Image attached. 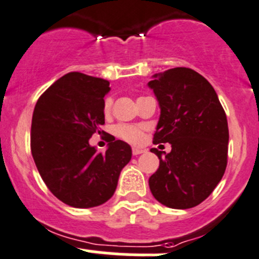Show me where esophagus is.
Listing matches in <instances>:
<instances>
[{"label": "esophagus", "mask_w": 259, "mask_h": 259, "mask_svg": "<svg viewBox=\"0 0 259 259\" xmlns=\"http://www.w3.org/2000/svg\"><path fill=\"white\" fill-rule=\"evenodd\" d=\"M143 152H145V150H143V148H140V147H133L132 148V153L135 156L141 155V153H143Z\"/></svg>", "instance_id": "obj_1"}]
</instances>
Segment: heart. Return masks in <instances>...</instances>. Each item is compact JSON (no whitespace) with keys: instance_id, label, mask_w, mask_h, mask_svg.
<instances>
[{"instance_id":"1","label":"heart","mask_w":259,"mask_h":259,"mask_svg":"<svg viewBox=\"0 0 259 259\" xmlns=\"http://www.w3.org/2000/svg\"><path fill=\"white\" fill-rule=\"evenodd\" d=\"M112 98H106L103 103V112L104 114H109L112 108ZM146 126L143 124H126L119 123L113 127V133L118 138L123 140L124 142H128L131 145H140L145 140Z\"/></svg>"}]
</instances>
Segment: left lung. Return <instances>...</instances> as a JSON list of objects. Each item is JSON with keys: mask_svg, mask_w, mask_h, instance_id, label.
Instances as JSON below:
<instances>
[{"mask_svg": "<svg viewBox=\"0 0 259 259\" xmlns=\"http://www.w3.org/2000/svg\"><path fill=\"white\" fill-rule=\"evenodd\" d=\"M148 87L161 109L153 143L171 145L170 153L151 148L160 166L148 180L150 190L168 208H194L213 193L225 172L227 116L211 84L193 69L155 74Z\"/></svg>", "mask_w": 259, "mask_h": 259, "instance_id": "1", "label": "left lung"}]
</instances>
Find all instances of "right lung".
<instances>
[{
    "label": "right lung",
    "instance_id": "right-lung-1",
    "mask_svg": "<svg viewBox=\"0 0 259 259\" xmlns=\"http://www.w3.org/2000/svg\"><path fill=\"white\" fill-rule=\"evenodd\" d=\"M109 81L73 71L49 87L35 106L31 153L40 176L60 201L74 208L102 205L113 196L132 150L121 140L98 152L89 145L103 132Z\"/></svg>",
    "mask_w": 259,
    "mask_h": 259
}]
</instances>
